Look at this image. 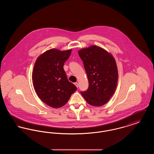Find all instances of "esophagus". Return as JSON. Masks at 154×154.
I'll return each instance as SVG.
<instances>
[{
  "label": "esophagus",
  "mask_w": 154,
  "mask_h": 154,
  "mask_svg": "<svg viewBox=\"0 0 154 154\" xmlns=\"http://www.w3.org/2000/svg\"><path fill=\"white\" fill-rule=\"evenodd\" d=\"M74 85L76 86V87H77V88L79 87V83L78 82H75Z\"/></svg>",
  "instance_id": "obj_1"
}]
</instances>
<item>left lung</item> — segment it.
<instances>
[{
  "mask_svg": "<svg viewBox=\"0 0 154 154\" xmlns=\"http://www.w3.org/2000/svg\"><path fill=\"white\" fill-rule=\"evenodd\" d=\"M78 53L89 82L88 89L81 94L90 105L102 106L110 100L117 86L116 59L110 52L95 45L82 48Z\"/></svg>",
  "mask_w": 154,
  "mask_h": 154,
  "instance_id": "8db88e82",
  "label": "left lung"
}]
</instances>
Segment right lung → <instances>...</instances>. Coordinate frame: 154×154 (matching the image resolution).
Here are the masks:
<instances>
[{"label":"right lung","instance_id":"obj_1","mask_svg":"<svg viewBox=\"0 0 154 154\" xmlns=\"http://www.w3.org/2000/svg\"><path fill=\"white\" fill-rule=\"evenodd\" d=\"M72 51L52 48L39 55L35 63L32 72L33 87L41 100L52 108L65 105L77 90L68 80L63 67Z\"/></svg>","mask_w":154,"mask_h":154}]
</instances>
